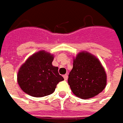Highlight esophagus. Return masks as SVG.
Segmentation results:
<instances>
[{
    "mask_svg": "<svg viewBox=\"0 0 123 123\" xmlns=\"http://www.w3.org/2000/svg\"><path fill=\"white\" fill-rule=\"evenodd\" d=\"M63 79H64V80H66L68 79V75L67 74H64L63 76Z\"/></svg>",
    "mask_w": 123,
    "mask_h": 123,
    "instance_id": "obj_1",
    "label": "esophagus"
}]
</instances>
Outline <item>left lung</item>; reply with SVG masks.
<instances>
[{"instance_id":"8db88e82","label":"left lung","mask_w":123,"mask_h":123,"mask_svg":"<svg viewBox=\"0 0 123 123\" xmlns=\"http://www.w3.org/2000/svg\"><path fill=\"white\" fill-rule=\"evenodd\" d=\"M68 82L76 96L82 99L93 98L104 89L106 72L95 56L81 52L74 60Z\"/></svg>"}]
</instances>
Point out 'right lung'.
Instances as JSON below:
<instances>
[{
  "label": "right lung",
  "instance_id": "right-lung-1",
  "mask_svg": "<svg viewBox=\"0 0 123 123\" xmlns=\"http://www.w3.org/2000/svg\"><path fill=\"white\" fill-rule=\"evenodd\" d=\"M53 56L44 51L34 54L26 60L17 74V82L25 93L41 98L53 93L63 78L58 68L53 66Z\"/></svg>",
  "mask_w": 123,
  "mask_h": 123
}]
</instances>
